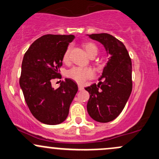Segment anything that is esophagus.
Wrapping results in <instances>:
<instances>
[{
    "mask_svg": "<svg viewBox=\"0 0 159 159\" xmlns=\"http://www.w3.org/2000/svg\"><path fill=\"white\" fill-rule=\"evenodd\" d=\"M83 89H84V87H83L82 85H78V90H79V91H82Z\"/></svg>",
    "mask_w": 159,
    "mask_h": 159,
    "instance_id": "1",
    "label": "esophagus"
}]
</instances>
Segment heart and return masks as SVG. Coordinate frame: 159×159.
I'll return each instance as SVG.
<instances>
[{
  "instance_id": "1",
  "label": "heart",
  "mask_w": 159,
  "mask_h": 159,
  "mask_svg": "<svg viewBox=\"0 0 159 159\" xmlns=\"http://www.w3.org/2000/svg\"><path fill=\"white\" fill-rule=\"evenodd\" d=\"M82 47L84 48V51L90 57H93L96 56L98 52V48L95 43L92 42H84L82 43ZM70 55V47H68L65 51L62 56V61L64 62H68L69 60ZM93 76V71L90 68H83L79 67H74L71 68L67 72V77L71 78L76 82L81 84L86 79L91 78Z\"/></svg>"
}]
</instances>
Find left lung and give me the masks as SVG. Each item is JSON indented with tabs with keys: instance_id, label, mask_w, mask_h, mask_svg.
<instances>
[{
	"instance_id": "1",
	"label": "left lung",
	"mask_w": 159,
	"mask_h": 159,
	"mask_svg": "<svg viewBox=\"0 0 159 159\" xmlns=\"http://www.w3.org/2000/svg\"><path fill=\"white\" fill-rule=\"evenodd\" d=\"M100 42L110 55L99 84L85 88L90 98L87 110L95 121L107 123L116 119L124 108L133 88L132 61L121 41L108 33L89 35Z\"/></svg>"
}]
</instances>
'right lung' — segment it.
Listing matches in <instances>:
<instances>
[{"mask_svg": "<svg viewBox=\"0 0 159 159\" xmlns=\"http://www.w3.org/2000/svg\"><path fill=\"white\" fill-rule=\"evenodd\" d=\"M73 35L47 34L33 42L23 56L20 85L31 113L41 123L57 125L65 121L78 91L70 78L54 89L51 81L59 78L62 56Z\"/></svg>", "mask_w": 159, "mask_h": 159, "instance_id": "add662e5", "label": "right lung"}]
</instances>
